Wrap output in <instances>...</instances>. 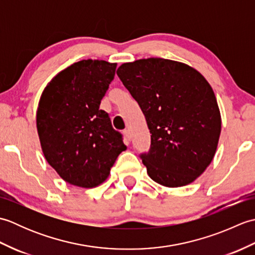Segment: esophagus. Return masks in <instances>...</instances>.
<instances>
[{"label": "esophagus", "mask_w": 255, "mask_h": 255, "mask_svg": "<svg viewBox=\"0 0 255 255\" xmlns=\"http://www.w3.org/2000/svg\"><path fill=\"white\" fill-rule=\"evenodd\" d=\"M123 133H124V136H125V140H126L127 142L130 141L131 136H130V132H129L128 129H125V130L123 131Z\"/></svg>", "instance_id": "esophagus-1"}]
</instances>
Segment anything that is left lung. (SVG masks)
Segmentation results:
<instances>
[{
	"label": "left lung",
	"mask_w": 255,
	"mask_h": 255,
	"mask_svg": "<svg viewBox=\"0 0 255 255\" xmlns=\"http://www.w3.org/2000/svg\"><path fill=\"white\" fill-rule=\"evenodd\" d=\"M117 75L150 129V149L139 155L149 176L167 187L194 182L213 160L221 131L209 83L195 69L162 58L124 63Z\"/></svg>",
	"instance_id": "obj_1"
}]
</instances>
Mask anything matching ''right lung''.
Listing matches in <instances>:
<instances>
[{
    "instance_id": "obj_1",
    "label": "right lung",
    "mask_w": 255,
    "mask_h": 255,
    "mask_svg": "<svg viewBox=\"0 0 255 255\" xmlns=\"http://www.w3.org/2000/svg\"><path fill=\"white\" fill-rule=\"evenodd\" d=\"M116 63L82 60L58 73L46 86L37 111V130L45 158L64 181L91 188L110 175L126 150L123 134L100 110Z\"/></svg>"
}]
</instances>
